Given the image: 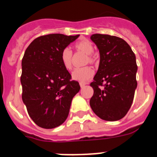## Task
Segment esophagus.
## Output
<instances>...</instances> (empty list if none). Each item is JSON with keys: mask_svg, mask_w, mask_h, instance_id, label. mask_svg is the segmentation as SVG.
Returning <instances> with one entry per match:
<instances>
[{"mask_svg": "<svg viewBox=\"0 0 157 157\" xmlns=\"http://www.w3.org/2000/svg\"><path fill=\"white\" fill-rule=\"evenodd\" d=\"M79 85H80V86H81V88H83V87H84L86 85V83H85V82H80Z\"/></svg>", "mask_w": 157, "mask_h": 157, "instance_id": "esophagus-1", "label": "esophagus"}]
</instances>
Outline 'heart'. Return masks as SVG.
<instances>
[{
    "mask_svg": "<svg viewBox=\"0 0 157 157\" xmlns=\"http://www.w3.org/2000/svg\"><path fill=\"white\" fill-rule=\"evenodd\" d=\"M75 48L78 52H83L86 54V59L85 63H95L96 57L94 55V47L93 43L90 41L86 39H83L78 41L75 43ZM62 64L67 70H71L72 68V52L69 48H64L60 55ZM94 70L91 67H84L82 68H77L72 72L71 77L75 81L78 82H86L90 79L94 75Z\"/></svg>",
    "mask_w": 157,
    "mask_h": 157,
    "instance_id": "obj_1",
    "label": "heart"
}]
</instances>
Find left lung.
Here are the masks:
<instances>
[{
    "instance_id": "1",
    "label": "left lung",
    "mask_w": 157,
    "mask_h": 157,
    "mask_svg": "<svg viewBox=\"0 0 157 157\" xmlns=\"http://www.w3.org/2000/svg\"><path fill=\"white\" fill-rule=\"evenodd\" d=\"M90 39L99 49L100 63L90 83L94 95L90 105L99 118L117 121L127 115L134 100L138 85L135 55L120 37L95 34ZM102 85L104 88L101 89Z\"/></svg>"
}]
</instances>
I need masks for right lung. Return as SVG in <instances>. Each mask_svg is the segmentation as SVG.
Segmentation results:
<instances>
[{
    "label": "right lung",
    "instance_id": "right-lung-1",
    "mask_svg": "<svg viewBox=\"0 0 157 157\" xmlns=\"http://www.w3.org/2000/svg\"><path fill=\"white\" fill-rule=\"evenodd\" d=\"M79 35L51 34L37 37L25 51L20 78L22 99L28 114L38 127L52 129L66 120L79 83L60 59L62 51Z\"/></svg>",
    "mask_w": 157,
    "mask_h": 157
}]
</instances>
